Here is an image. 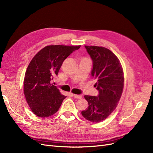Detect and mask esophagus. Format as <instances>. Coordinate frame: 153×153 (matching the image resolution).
<instances>
[{
	"mask_svg": "<svg viewBox=\"0 0 153 153\" xmlns=\"http://www.w3.org/2000/svg\"><path fill=\"white\" fill-rule=\"evenodd\" d=\"M73 96L76 99H81L82 98V96L80 94H73Z\"/></svg>",
	"mask_w": 153,
	"mask_h": 153,
	"instance_id": "obj_1",
	"label": "esophagus"
}]
</instances>
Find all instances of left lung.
Listing matches in <instances>:
<instances>
[{"label": "left lung", "mask_w": 153, "mask_h": 153, "mask_svg": "<svg viewBox=\"0 0 153 153\" xmlns=\"http://www.w3.org/2000/svg\"><path fill=\"white\" fill-rule=\"evenodd\" d=\"M92 61L91 76L96 80L97 96H84L89 106L82 111L84 118L100 123L108 117L116 108L124 87L123 68L118 58L107 48L85 46Z\"/></svg>", "instance_id": "left-lung-1"}]
</instances>
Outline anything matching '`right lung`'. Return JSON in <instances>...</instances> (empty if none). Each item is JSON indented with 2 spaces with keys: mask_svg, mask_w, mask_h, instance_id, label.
<instances>
[{
  "mask_svg": "<svg viewBox=\"0 0 153 153\" xmlns=\"http://www.w3.org/2000/svg\"><path fill=\"white\" fill-rule=\"evenodd\" d=\"M80 47L47 46L32 59L25 72L24 92L32 112L37 116L47 117L53 115L66 98L51 84V80L57 75L64 60Z\"/></svg>",
  "mask_w": 153,
  "mask_h": 153,
  "instance_id": "right-lung-1",
  "label": "right lung"
}]
</instances>
